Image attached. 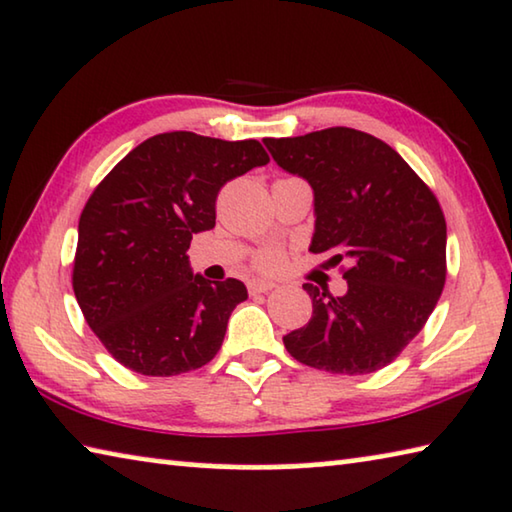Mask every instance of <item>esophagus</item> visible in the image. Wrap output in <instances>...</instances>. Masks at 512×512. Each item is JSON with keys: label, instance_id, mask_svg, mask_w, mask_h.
Segmentation results:
<instances>
[{"label": "esophagus", "instance_id": "1", "mask_svg": "<svg viewBox=\"0 0 512 512\" xmlns=\"http://www.w3.org/2000/svg\"><path fill=\"white\" fill-rule=\"evenodd\" d=\"M273 287H275V282H269V280H250L248 282L250 294H266V291H271Z\"/></svg>", "mask_w": 512, "mask_h": 512}]
</instances>
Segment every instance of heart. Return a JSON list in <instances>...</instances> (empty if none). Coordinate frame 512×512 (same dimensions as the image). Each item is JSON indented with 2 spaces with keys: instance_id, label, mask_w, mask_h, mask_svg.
Listing matches in <instances>:
<instances>
[{
  "instance_id": "heart-1",
  "label": "heart",
  "mask_w": 512,
  "mask_h": 512,
  "mask_svg": "<svg viewBox=\"0 0 512 512\" xmlns=\"http://www.w3.org/2000/svg\"><path fill=\"white\" fill-rule=\"evenodd\" d=\"M282 262H285V253L280 248H266L255 257V266L259 271H278Z\"/></svg>"
}]
</instances>
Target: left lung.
I'll use <instances>...</instances> for the list:
<instances>
[{"mask_svg": "<svg viewBox=\"0 0 512 512\" xmlns=\"http://www.w3.org/2000/svg\"><path fill=\"white\" fill-rule=\"evenodd\" d=\"M314 189V255L344 259L348 291L305 282L312 319L282 337L307 367L362 376L387 367L435 310L446 280V221L435 193L385 141L351 127L264 139Z\"/></svg>", "mask_w": 512, "mask_h": 512, "instance_id": "1", "label": "left lung"}]
</instances>
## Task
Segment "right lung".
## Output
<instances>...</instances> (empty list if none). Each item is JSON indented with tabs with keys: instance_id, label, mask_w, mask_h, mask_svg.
<instances>
[{
	"instance_id": "1",
	"label": "right lung",
	"mask_w": 512,
	"mask_h": 512,
	"mask_svg": "<svg viewBox=\"0 0 512 512\" xmlns=\"http://www.w3.org/2000/svg\"><path fill=\"white\" fill-rule=\"evenodd\" d=\"M269 164L262 143L157 134L120 159L79 216L72 264L81 314L123 367L180 376L205 367L248 291L193 275V234L216 225L223 186Z\"/></svg>"
}]
</instances>
